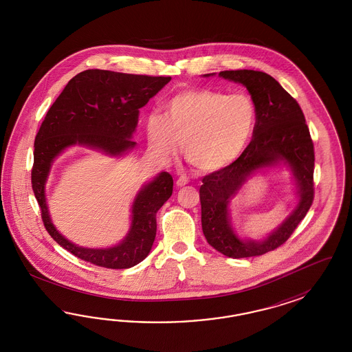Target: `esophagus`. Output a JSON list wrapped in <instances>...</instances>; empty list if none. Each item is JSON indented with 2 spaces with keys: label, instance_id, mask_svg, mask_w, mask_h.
I'll return each mask as SVG.
<instances>
[{
  "label": "esophagus",
  "instance_id": "34e87169",
  "mask_svg": "<svg viewBox=\"0 0 352 352\" xmlns=\"http://www.w3.org/2000/svg\"><path fill=\"white\" fill-rule=\"evenodd\" d=\"M188 182H190V179H188L186 175H181V177L177 179V186H178V187H183V186L188 184Z\"/></svg>",
  "mask_w": 352,
  "mask_h": 352
}]
</instances>
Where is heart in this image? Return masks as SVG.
Segmentation results:
<instances>
[{"label":"heart","mask_w":352,"mask_h":352,"mask_svg":"<svg viewBox=\"0 0 352 352\" xmlns=\"http://www.w3.org/2000/svg\"><path fill=\"white\" fill-rule=\"evenodd\" d=\"M256 124V106L245 93L227 94L212 89H188L165 103V116L146 121L149 149L160 159L178 153L201 171L223 169L246 148Z\"/></svg>","instance_id":"heart-1"}]
</instances>
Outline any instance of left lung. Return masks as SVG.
Returning a JSON list of instances; mask_svg holds the SVG:
<instances>
[{
	"label": "left lung",
	"mask_w": 352,
	"mask_h": 352,
	"mask_svg": "<svg viewBox=\"0 0 352 352\" xmlns=\"http://www.w3.org/2000/svg\"><path fill=\"white\" fill-rule=\"evenodd\" d=\"M226 80L243 84L256 106L252 142L237 160L203 178L201 223L208 243L230 258L262 256L283 245L314 201L315 152L305 115L297 100L274 77L261 71H222ZM284 160L294 171L300 203L277 231L262 242L240 241L229 223L228 204L256 170Z\"/></svg>",
	"instance_id": "left-lung-1"
}]
</instances>
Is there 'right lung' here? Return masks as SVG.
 Segmentation results:
<instances>
[{
	"instance_id": "obj_1",
	"label": "right lung",
	"mask_w": 352,
	"mask_h": 352,
	"mask_svg": "<svg viewBox=\"0 0 352 352\" xmlns=\"http://www.w3.org/2000/svg\"><path fill=\"white\" fill-rule=\"evenodd\" d=\"M171 77L130 75L104 69H86L76 75L47 111L34 139L32 190L46 231L74 256L106 268H130L146 256L156 237V213L173 193L166 171L147 183L135 197L128 236L113 248L87 249L68 241L54 227L46 205L45 183L54 159L75 144L120 156L134 148L131 135L139 108L146 106Z\"/></svg>"
}]
</instances>
